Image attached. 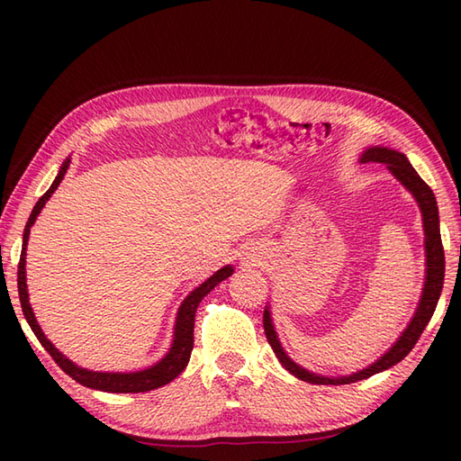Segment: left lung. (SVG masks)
Masks as SVG:
<instances>
[{"label": "left lung", "instance_id": "8db88e82", "mask_svg": "<svg viewBox=\"0 0 461 461\" xmlns=\"http://www.w3.org/2000/svg\"><path fill=\"white\" fill-rule=\"evenodd\" d=\"M360 162H380L386 164V168L393 172L394 178L404 185V188L414 195V200L420 205V212H422V223H424V248H426V281H424V289H422V297H420L418 309L414 312L410 325L404 329L402 335L398 337V340L393 345V348H388L384 355H382L376 362H372L370 366L362 368L358 372H352L348 376H321L315 375V372H309L307 368L299 366L297 362H293L287 352L283 350L281 342L277 339V332L273 329V321H271V312L269 307L263 312V329H266V337L269 340V345L276 352V357L279 362L285 366L293 376H297L305 382H311V384H350V382L357 380H365L376 372L386 370L390 366H394L396 362L402 360L410 350L414 348L422 330L432 319L439 293H442L444 287V273H446V258H444V246H442V236H439V215H438V203H436V195L429 190V185L420 178L418 172L412 168V164L408 162L406 154L393 150V149H384V146H372V149H366L360 156Z\"/></svg>", "mask_w": 461, "mask_h": 461}]
</instances>
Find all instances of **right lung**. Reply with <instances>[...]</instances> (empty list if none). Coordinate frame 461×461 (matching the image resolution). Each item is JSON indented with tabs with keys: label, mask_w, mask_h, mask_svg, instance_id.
<instances>
[{
	"label": "right lung",
	"mask_w": 461,
	"mask_h": 461,
	"mask_svg": "<svg viewBox=\"0 0 461 461\" xmlns=\"http://www.w3.org/2000/svg\"><path fill=\"white\" fill-rule=\"evenodd\" d=\"M68 162H71V158H67L61 164V168H59V174L53 180L51 188H49L41 195V198H39L32 215H29V220L25 223L22 258H19V266H17V291H19V301H22L23 315L29 322V327H32V330L35 332V337L43 345V348L53 357V360L59 366H61V370L67 372V375L73 380L79 382V384H83L86 388L103 390V393H119V394L149 393V390L168 384V382H172L185 366H188V360H190L192 348H194L195 309H198L200 301L208 295V293L215 285H218V283H221L223 279H228L231 276L233 267L225 266L220 271H215L208 281H203L200 287H195L190 295L182 301L178 315H176L172 347L168 352H166V357L156 362V365H152L149 368H142V370H136V372H96V370H86V368L77 366L75 362H71L65 355H61V352L55 348L53 342L43 335V330H41V327H39V322L33 315V309H32V305H29V293H27V283H25V249H27V241H29V231H32V225L35 223L39 212L43 210L45 202L51 198V194L59 188V184H61L63 176L68 168Z\"/></svg>",
	"instance_id": "add662e5"
}]
</instances>
